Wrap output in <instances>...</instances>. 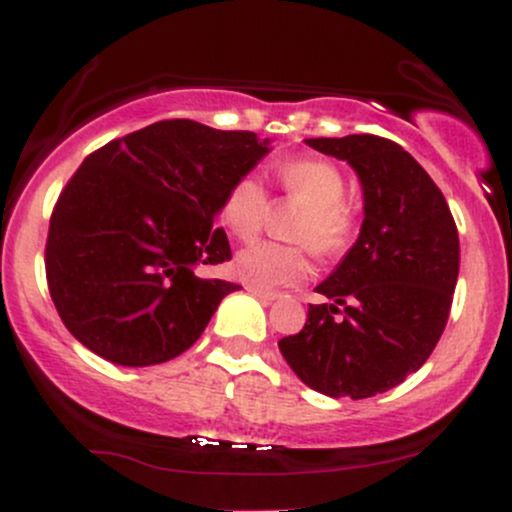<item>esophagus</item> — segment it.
Masks as SVG:
<instances>
[{"label":"esophagus","instance_id":"1","mask_svg":"<svg viewBox=\"0 0 512 512\" xmlns=\"http://www.w3.org/2000/svg\"><path fill=\"white\" fill-rule=\"evenodd\" d=\"M248 291L252 293V296H257V298H260V301H264V303H272V301H276V298H279V293H274V291H260V289H255V286H248Z\"/></svg>","mask_w":512,"mask_h":512}]
</instances>
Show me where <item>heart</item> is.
<instances>
[{"label": "heart", "mask_w": 512, "mask_h": 512, "mask_svg": "<svg viewBox=\"0 0 512 512\" xmlns=\"http://www.w3.org/2000/svg\"><path fill=\"white\" fill-rule=\"evenodd\" d=\"M274 180L286 199L303 204L291 236L301 243L260 240L236 255L238 279L260 291H279L310 274L308 242L320 257H337L351 248L358 231V211L346 199V178L325 158H289L274 166ZM269 199L262 180L238 175L223 192L221 223L240 240L255 238L267 219Z\"/></svg>", "instance_id": "heart-1"}]
</instances>
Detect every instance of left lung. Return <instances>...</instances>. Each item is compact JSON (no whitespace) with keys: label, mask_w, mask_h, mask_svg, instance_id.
<instances>
[{"label":"left lung","mask_w":512,"mask_h":512,"mask_svg":"<svg viewBox=\"0 0 512 512\" xmlns=\"http://www.w3.org/2000/svg\"><path fill=\"white\" fill-rule=\"evenodd\" d=\"M349 161L363 185L361 236L317 293L298 334L279 342L305 385L363 399L419 370L448 325L460 238L436 182L402 146L375 134L305 139Z\"/></svg>","instance_id":"8db88e82"}]
</instances>
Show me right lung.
Here are the masks:
<instances>
[{
    "label": "right lung",
    "instance_id": "right-lung-1",
    "mask_svg": "<svg viewBox=\"0 0 512 512\" xmlns=\"http://www.w3.org/2000/svg\"><path fill=\"white\" fill-rule=\"evenodd\" d=\"M267 151L255 132L161 120L88 154L57 197L45 243L64 327L120 366L190 349L240 289L195 272L231 260L214 226L223 192Z\"/></svg>",
    "mask_w": 512,
    "mask_h": 512
}]
</instances>
